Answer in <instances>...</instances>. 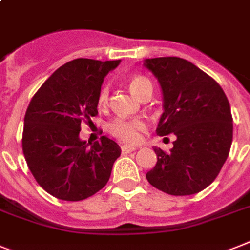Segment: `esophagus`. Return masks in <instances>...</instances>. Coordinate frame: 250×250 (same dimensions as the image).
<instances>
[{"mask_svg": "<svg viewBox=\"0 0 250 250\" xmlns=\"http://www.w3.org/2000/svg\"><path fill=\"white\" fill-rule=\"evenodd\" d=\"M121 149H122V154H128V153H132V151H135L137 147H135V146H129V145H122Z\"/></svg>", "mask_w": 250, "mask_h": 250, "instance_id": "34e87169", "label": "esophagus"}]
</instances>
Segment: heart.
I'll use <instances>...</instances> for the list:
<instances>
[{"mask_svg": "<svg viewBox=\"0 0 250 250\" xmlns=\"http://www.w3.org/2000/svg\"><path fill=\"white\" fill-rule=\"evenodd\" d=\"M129 88L136 96L141 99L147 91L153 92V86L149 79L144 76H135L129 79ZM109 100V88L106 86L103 87L97 96V104L99 106H105ZM146 123L140 118L127 119V118H118L113 119L107 125V131L111 135L115 136L117 139L125 141V143H136L140 137V132L145 131Z\"/></svg>", "mask_w": 250, "mask_h": 250, "instance_id": "obj_1", "label": "heart"}]
</instances>
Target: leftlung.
<instances>
[{
    "mask_svg": "<svg viewBox=\"0 0 250 250\" xmlns=\"http://www.w3.org/2000/svg\"><path fill=\"white\" fill-rule=\"evenodd\" d=\"M163 95V114L157 135H176L164 153L154 147L158 162L146 178L169 195H192L212 184L226 162L232 143V117L221 86L181 58L145 59Z\"/></svg>",
    "mask_w": 250,
    "mask_h": 250,
    "instance_id": "8db88e82",
    "label": "left lung"
}]
</instances>
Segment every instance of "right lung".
<instances>
[{"label": "right lung", "instance_id": "obj_1", "mask_svg": "<svg viewBox=\"0 0 250 250\" xmlns=\"http://www.w3.org/2000/svg\"><path fill=\"white\" fill-rule=\"evenodd\" d=\"M121 60L76 59L52 73L30 100L24 118L23 153L36 181L52 196L78 202L92 196L110 178L121 155L115 141L103 136L87 143L81 123L97 115L104 78Z\"/></svg>", "mask_w": 250, "mask_h": 250}]
</instances>
